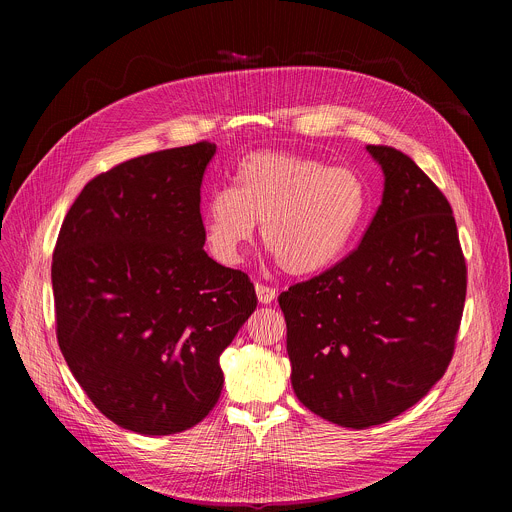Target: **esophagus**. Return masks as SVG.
I'll list each match as a JSON object with an SVG mask.
<instances>
[{"mask_svg":"<svg viewBox=\"0 0 512 512\" xmlns=\"http://www.w3.org/2000/svg\"><path fill=\"white\" fill-rule=\"evenodd\" d=\"M255 291H257V300H259L261 304H271V302L275 300V296H277L275 287H269V285H265V283H257V285H255Z\"/></svg>","mask_w":512,"mask_h":512,"instance_id":"esophagus-1","label":"esophagus"}]
</instances>
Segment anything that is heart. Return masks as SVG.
I'll return each mask as SVG.
<instances>
[{
	"label": "heart",
	"instance_id": "heart-1",
	"mask_svg": "<svg viewBox=\"0 0 512 512\" xmlns=\"http://www.w3.org/2000/svg\"><path fill=\"white\" fill-rule=\"evenodd\" d=\"M367 188L348 168L289 152H255L241 160L235 188H214L202 202L210 253L227 265L241 261L257 223L279 267L308 277L332 267L350 245Z\"/></svg>",
	"mask_w": 512,
	"mask_h": 512
}]
</instances>
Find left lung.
Segmentation results:
<instances>
[{"mask_svg": "<svg viewBox=\"0 0 512 512\" xmlns=\"http://www.w3.org/2000/svg\"><path fill=\"white\" fill-rule=\"evenodd\" d=\"M385 174L360 245L328 271L281 291L291 387L342 427L381 425L440 381L466 300L452 206L403 152L367 145Z\"/></svg>", "mask_w": 512, "mask_h": 512, "instance_id": "left-lung-1", "label": "left lung"}]
</instances>
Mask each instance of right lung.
Returning <instances> with one entry per match:
<instances>
[{
	"mask_svg": "<svg viewBox=\"0 0 512 512\" xmlns=\"http://www.w3.org/2000/svg\"><path fill=\"white\" fill-rule=\"evenodd\" d=\"M198 141L93 178L52 255L56 338L70 373L119 427L170 435L223 391L218 356L257 308L247 273L206 255Z\"/></svg>",
	"mask_w": 512,
	"mask_h": 512,
	"instance_id": "right-lung-1",
	"label": "right lung"
}]
</instances>
